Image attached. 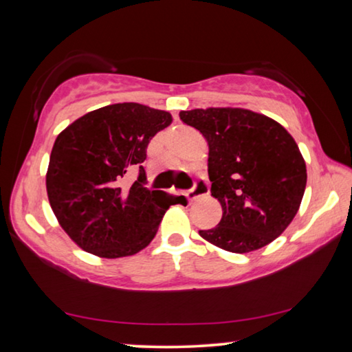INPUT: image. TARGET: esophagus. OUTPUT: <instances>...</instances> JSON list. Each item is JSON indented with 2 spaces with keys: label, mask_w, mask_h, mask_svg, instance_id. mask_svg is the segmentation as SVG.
Here are the masks:
<instances>
[{
  "label": "esophagus",
  "mask_w": 352,
  "mask_h": 352,
  "mask_svg": "<svg viewBox=\"0 0 352 352\" xmlns=\"http://www.w3.org/2000/svg\"><path fill=\"white\" fill-rule=\"evenodd\" d=\"M210 194V186H208V182L204 175H197L194 180V186L188 190L186 197L189 201H194L200 197H205V195Z\"/></svg>",
  "instance_id": "obj_1"
}]
</instances>
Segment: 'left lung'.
I'll return each mask as SVG.
<instances>
[{
    "mask_svg": "<svg viewBox=\"0 0 352 352\" xmlns=\"http://www.w3.org/2000/svg\"><path fill=\"white\" fill-rule=\"evenodd\" d=\"M180 119L210 147L211 195L222 219L199 234L231 253H250L283 234L300 210L307 174L295 140L272 118L245 109H195Z\"/></svg>",
    "mask_w": 352,
    "mask_h": 352,
    "instance_id": "1",
    "label": "left lung"
}]
</instances>
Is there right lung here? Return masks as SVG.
I'll use <instances>...</instances> for the list:
<instances>
[{
    "label": "right lung",
    "mask_w": 352,
    "mask_h": 352,
    "mask_svg": "<svg viewBox=\"0 0 352 352\" xmlns=\"http://www.w3.org/2000/svg\"><path fill=\"white\" fill-rule=\"evenodd\" d=\"M170 113L136 102L93 110L58 133L46 172L56 217L71 239L99 258L132 256L157 234L178 197L146 188L147 146ZM139 170L126 187L123 178Z\"/></svg>",
    "instance_id": "right-lung-1"
}]
</instances>
